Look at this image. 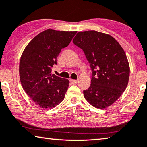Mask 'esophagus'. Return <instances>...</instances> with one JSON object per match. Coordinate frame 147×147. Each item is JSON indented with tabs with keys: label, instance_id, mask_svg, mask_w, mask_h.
Returning <instances> with one entry per match:
<instances>
[{
	"label": "esophagus",
	"instance_id": "34e87169",
	"mask_svg": "<svg viewBox=\"0 0 147 147\" xmlns=\"http://www.w3.org/2000/svg\"><path fill=\"white\" fill-rule=\"evenodd\" d=\"M70 82L72 83V84H76L77 83V80H73V79H70Z\"/></svg>",
	"mask_w": 147,
	"mask_h": 147
}]
</instances>
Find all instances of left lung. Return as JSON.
<instances>
[{"label": "left lung", "instance_id": "left-lung-1", "mask_svg": "<svg viewBox=\"0 0 147 147\" xmlns=\"http://www.w3.org/2000/svg\"><path fill=\"white\" fill-rule=\"evenodd\" d=\"M73 42L84 51L92 71L84 96L96 108L111 105L126 89L130 67L126 54L113 36L96 31H80Z\"/></svg>", "mask_w": 147, "mask_h": 147}]
</instances>
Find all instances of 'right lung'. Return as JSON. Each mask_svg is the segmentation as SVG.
<instances>
[{"instance_id":"add662e5","label":"right lung","mask_w":147,"mask_h":147,"mask_svg":"<svg viewBox=\"0 0 147 147\" xmlns=\"http://www.w3.org/2000/svg\"><path fill=\"white\" fill-rule=\"evenodd\" d=\"M77 31L48 29L31 40L24 50L19 64L21 84L36 105L54 107L64 99L69 81L51 74L61 49L67 47Z\"/></svg>"}]
</instances>
